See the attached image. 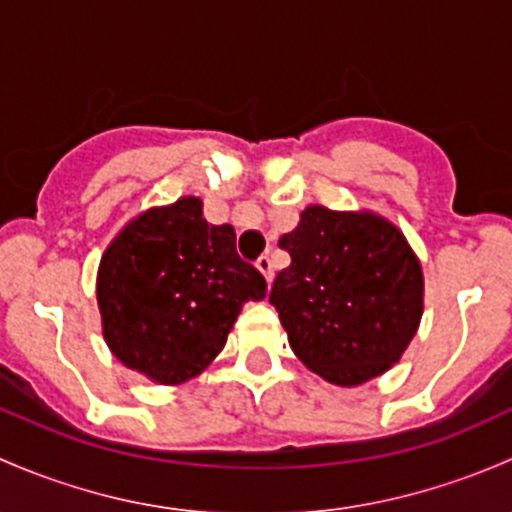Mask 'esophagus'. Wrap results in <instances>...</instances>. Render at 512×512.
Masks as SVG:
<instances>
[{
  "label": "esophagus",
  "instance_id": "1",
  "mask_svg": "<svg viewBox=\"0 0 512 512\" xmlns=\"http://www.w3.org/2000/svg\"><path fill=\"white\" fill-rule=\"evenodd\" d=\"M256 268L263 273V276H266L268 283H273V261H271V258L261 256V258H258V261H256Z\"/></svg>",
  "mask_w": 512,
  "mask_h": 512
}]
</instances>
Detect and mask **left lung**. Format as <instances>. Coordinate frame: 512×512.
<instances>
[{"label": "left lung", "mask_w": 512, "mask_h": 512, "mask_svg": "<svg viewBox=\"0 0 512 512\" xmlns=\"http://www.w3.org/2000/svg\"><path fill=\"white\" fill-rule=\"evenodd\" d=\"M278 246L291 266L268 300L310 372L357 387L402 360L424 313V273L392 221L310 204Z\"/></svg>", "instance_id": "1"}]
</instances>
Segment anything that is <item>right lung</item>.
Instances as JSON below:
<instances>
[{"instance_id": "obj_1", "label": "right lung", "mask_w": 512, "mask_h": 512, "mask_svg": "<svg viewBox=\"0 0 512 512\" xmlns=\"http://www.w3.org/2000/svg\"><path fill=\"white\" fill-rule=\"evenodd\" d=\"M263 295L266 278L236 254L234 226L209 224L197 197L130 219L105 249L96 278L110 352L167 387L207 370L244 303Z\"/></svg>"}]
</instances>
